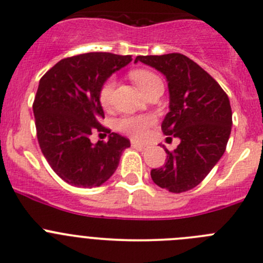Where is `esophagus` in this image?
I'll use <instances>...</instances> for the list:
<instances>
[{
  "label": "esophagus",
  "instance_id": "obj_1",
  "mask_svg": "<svg viewBox=\"0 0 263 263\" xmlns=\"http://www.w3.org/2000/svg\"><path fill=\"white\" fill-rule=\"evenodd\" d=\"M131 145L134 146V147H137V148H146L147 146L145 145V143H141V142H137V141H131Z\"/></svg>",
  "mask_w": 263,
  "mask_h": 263
}]
</instances>
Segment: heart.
I'll return each mask as SVG.
<instances>
[{"label": "heart", "mask_w": 263, "mask_h": 263, "mask_svg": "<svg viewBox=\"0 0 263 263\" xmlns=\"http://www.w3.org/2000/svg\"><path fill=\"white\" fill-rule=\"evenodd\" d=\"M132 79L140 88L141 92H145L153 83L159 81L156 74L148 70H136L131 74ZM113 89H115V81L109 79L104 83L99 93V99L103 107H108L112 102ZM154 123V118L148 116H139V117H123L117 122V128L123 134L134 137V139H142L147 134V129Z\"/></svg>", "instance_id": "obj_1"}]
</instances>
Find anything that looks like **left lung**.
Returning a JSON list of instances; mask_svg holds the SVG:
<instances>
[{"label":"left lung","mask_w":263,"mask_h":263,"mask_svg":"<svg viewBox=\"0 0 263 263\" xmlns=\"http://www.w3.org/2000/svg\"><path fill=\"white\" fill-rule=\"evenodd\" d=\"M167 81L168 108L161 129L180 140L166 151L165 166L151 170L154 182L171 193L193 189L204 180L224 154L232 128L228 96L197 63L179 52L137 57Z\"/></svg>","instance_id":"obj_1"}]
</instances>
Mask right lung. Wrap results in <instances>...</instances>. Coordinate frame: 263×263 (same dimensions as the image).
<instances>
[{
  "instance_id": "1",
  "label": "right lung",
  "mask_w": 263,
  "mask_h": 263,
  "mask_svg": "<svg viewBox=\"0 0 263 263\" xmlns=\"http://www.w3.org/2000/svg\"><path fill=\"white\" fill-rule=\"evenodd\" d=\"M131 60V55L110 52L76 55L57 63L39 82L32 104L39 145L57 175L73 186H101L131 145L99 123L104 118L102 87ZM95 132L109 133V141L92 144L90 135Z\"/></svg>"
}]
</instances>
